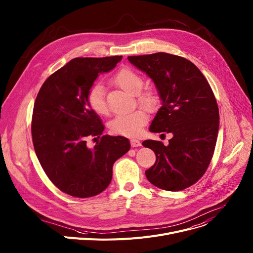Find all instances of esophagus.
<instances>
[{
    "mask_svg": "<svg viewBox=\"0 0 253 253\" xmlns=\"http://www.w3.org/2000/svg\"><path fill=\"white\" fill-rule=\"evenodd\" d=\"M141 145V142L137 139H131V146L132 147H138Z\"/></svg>",
    "mask_w": 253,
    "mask_h": 253,
    "instance_id": "34e87169",
    "label": "esophagus"
}]
</instances>
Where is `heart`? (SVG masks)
<instances>
[{"label": "heart", "instance_id": "b5f03b06", "mask_svg": "<svg viewBox=\"0 0 253 253\" xmlns=\"http://www.w3.org/2000/svg\"><path fill=\"white\" fill-rule=\"evenodd\" d=\"M114 82L126 92L137 95L138 103L145 109H153L157 104L156 94L145 90L140 92L143 87V78L135 71L129 68L120 70L114 77ZM87 104L97 115L105 116L109 113L105 98V88L102 84H94L87 94ZM147 122V115L143 110H137L128 114L116 116L110 122V130L113 134L122 136H136Z\"/></svg>", "mask_w": 253, "mask_h": 253}]
</instances>
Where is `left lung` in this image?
Returning <instances> with one entry per match:
<instances>
[{
	"label": "left lung",
	"instance_id": "1",
	"mask_svg": "<svg viewBox=\"0 0 253 253\" xmlns=\"http://www.w3.org/2000/svg\"><path fill=\"white\" fill-rule=\"evenodd\" d=\"M128 60L154 81L162 100L149 131L173 135L167 146L156 140L142 142L157 157L145 176L161 189L183 190L203 177L213 155L220 125L214 94L187 59L156 53Z\"/></svg>",
	"mask_w": 253,
	"mask_h": 253
}]
</instances>
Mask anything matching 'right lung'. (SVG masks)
I'll use <instances>...</instances> for the list:
<instances>
[{"label": "right lung", "mask_w": 253, "mask_h": 253, "mask_svg": "<svg viewBox=\"0 0 253 253\" xmlns=\"http://www.w3.org/2000/svg\"><path fill=\"white\" fill-rule=\"evenodd\" d=\"M122 56L75 58L50 75L33 107L31 134L48 179L74 197H91L112 181L113 165L130 149L123 136L104 135L93 148L86 139L102 135L104 125L87 104L98 74L113 70Z\"/></svg>", "instance_id": "right-lung-1"}]
</instances>
